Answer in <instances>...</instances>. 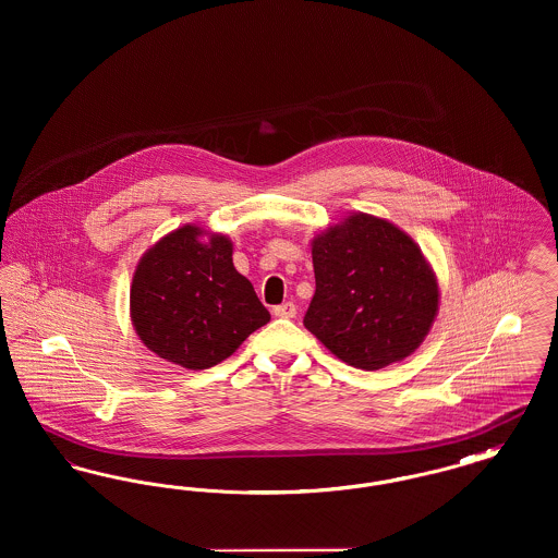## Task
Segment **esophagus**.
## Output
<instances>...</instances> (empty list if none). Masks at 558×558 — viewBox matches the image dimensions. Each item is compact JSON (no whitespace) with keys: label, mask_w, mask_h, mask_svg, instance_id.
I'll return each mask as SVG.
<instances>
[{"label":"esophagus","mask_w":558,"mask_h":558,"mask_svg":"<svg viewBox=\"0 0 558 558\" xmlns=\"http://www.w3.org/2000/svg\"><path fill=\"white\" fill-rule=\"evenodd\" d=\"M274 316L276 318H294L296 316V307H294V303L287 301V303L274 307Z\"/></svg>","instance_id":"obj_1"}]
</instances>
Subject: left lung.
I'll list each match as a JSON object with an SVG mask.
<instances>
[{
	"mask_svg": "<svg viewBox=\"0 0 558 558\" xmlns=\"http://www.w3.org/2000/svg\"><path fill=\"white\" fill-rule=\"evenodd\" d=\"M312 257L316 292L303 324L339 360L378 371L423 343L439 289L418 246L393 223L351 215L314 239Z\"/></svg>",
	"mask_w": 558,
	"mask_h": 558,
	"instance_id": "1",
	"label": "left lung"
}]
</instances>
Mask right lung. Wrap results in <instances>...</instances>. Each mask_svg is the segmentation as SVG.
Listing matches in <instances>:
<instances>
[{
    "label": "right lung",
    "instance_id": "obj_1",
    "mask_svg": "<svg viewBox=\"0 0 558 558\" xmlns=\"http://www.w3.org/2000/svg\"><path fill=\"white\" fill-rule=\"evenodd\" d=\"M184 226L155 244L133 276L132 319L144 345L190 371L230 357L269 322L253 284L232 264V242Z\"/></svg>",
    "mask_w": 558,
    "mask_h": 558
}]
</instances>
